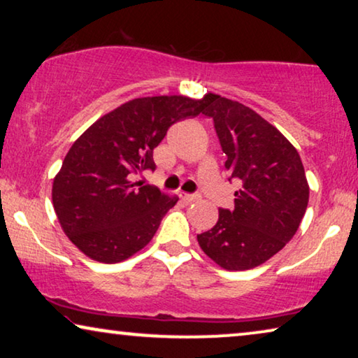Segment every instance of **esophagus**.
Listing matches in <instances>:
<instances>
[{
	"label": "esophagus",
	"mask_w": 358,
	"mask_h": 358,
	"mask_svg": "<svg viewBox=\"0 0 358 358\" xmlns=\"http://www.w3.org/2000/svg\"><path fill=\"white\" fill-rule=\"evenodd\" d=\"M179 197L184 200V202H194V200H197L199 199V195H194V194H187V192H182V190H180L179 192Z\"/></svg>",
	"instance_id": "1"
}]
</instances>
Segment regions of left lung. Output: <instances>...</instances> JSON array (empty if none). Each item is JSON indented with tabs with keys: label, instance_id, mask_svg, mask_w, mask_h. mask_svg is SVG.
<instances>
[{
	"label": "left lung",
	"instance_id": "1",
	"mask_svg": "<svg viewBox=\"0 0 358 358\" xmlns=\"http://www.w3.org/2000/svg\"><path fill=\"white\" fill-rule=\"evenodd\" d=\"M202 114L212 117L228 156L227 169L241 184L234 208L197 234L202 251L227 271H249L282 251L305 217L310 185L295 146L257 112L207 92Z\"/></svg>",
	"mask_w": 358,
	"mask_h": 358
}]
</instances>
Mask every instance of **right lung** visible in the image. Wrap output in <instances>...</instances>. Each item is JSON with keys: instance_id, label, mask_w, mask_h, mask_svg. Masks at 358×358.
<instances>
[{"instance_id": "right-lung-1", "label": "right lung", "mask_w": 358, "mask_h": 358, "mask_svg": "<svg viewBox=\"0 0 358 358\" xmlns=\"http://www.w3.org/2000/svg\"><path fill=\"white\" fill-rule=\"evenodd\" d=\"M202 99H131L97 119L53 178L52 202L68 239L92 261L117 264L141 251L178 202L134 178L155 169L153 150L173 124L199 115Z\"/></svg>"}]
</instances>
